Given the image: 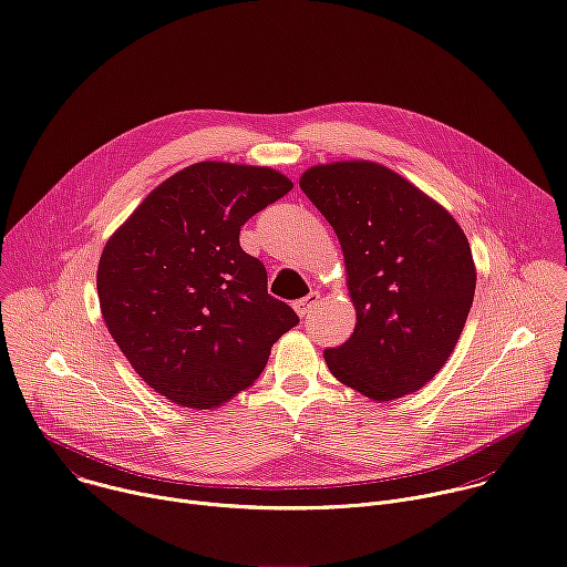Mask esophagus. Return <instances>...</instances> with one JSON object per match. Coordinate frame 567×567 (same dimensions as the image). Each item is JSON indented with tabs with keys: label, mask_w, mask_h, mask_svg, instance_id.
<instances>
[{
	"label": "esophagus",
	"mask_w": 567,
	"mask_h": 567,
	"mask_svg": "<svg viewBox=\"0 0 567 567\" xmlns=\"http://www.w3.org/2000/svg\"><path fill=\"white\" fill-rule=\"evenodd\" d=\"M318 300H320V293H318V291H311L309 296L296 300V302H293V309H296L298 316H307V313L318 305Z\"/></svg>",
	"instance_id": "obj_1"
}]
</instances>
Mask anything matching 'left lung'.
I'll use <instances>...</instances> for the list:
<instances>
[{"label": "left lung", "mask_w": 567, "mask_h": 567, "mask_svg": "<svg viewBox=\"0 0 567 567\" xmlns=\"http://www.w3.org/2000/svg\"><path fill=\"white\" fill-rule=\"evenodd\" d=\"M300 188L334 228L357 311L352 337L326 350L330 372L372 401L422 390L449 361L475 293V262L455 217L368 158L311 166Z\"/></svg>", "instance_id": "8db88e82"}]
</instances>
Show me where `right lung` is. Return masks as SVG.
Here are the masks:
<instances>
[{
	"label": "right lung",
	"instance_id": "1",
	"mask_svg": "<svg viewBox=\"0 0 567 567\" xmlns=\"http://www.w3.org/2000/svg\"><path fill=\"white\" fill-rule=\"evenodd\" d=\"M293 188L269 166L199 161L158 184L112 233L96 287L105 326L136 370L182 409L213 411L251 388L298 326L269 296L239 228Z\"/></svg>",
	"mask_w": 567,
	"mask_h": 567
}]
</instances>
